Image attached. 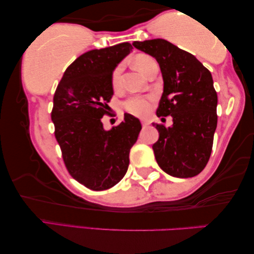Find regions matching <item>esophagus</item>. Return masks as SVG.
Instances as JSON below:
<instances>
[{
    "instance_id": "34e87169",
    "label": "esophagus",
    "mask_w": 254,
    "mask_h": 254,
    "mask_svg": "<svg viewBox=\"0 0 254 254\" xmlns=\"http://www.w3.org/2000/svg\"><path fill=\"white\" fill-rule=\"evenodd\" d=\"M142 125H143L144 127H146V126H148V125H149V122H148L147 119H142Z\"/></svg>"
}]
</instances>
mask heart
<instances>
[{"mask_svg":"<svg viewBox=\"0 0 254 254\" xmlns=\"http://www.w3.org/2000/svg\"><path fill=\"white\" fill-rule=\"evenodd\" d=\"M151 61H152L151 57L140 55L136 58L134 64L137 69L140 70L143 74H145L146 73L148 64ZM122 72H123V65H118L117 67L114 69V72H112L111 82H112V86H114L115 89L119 85ZM148 107H149V98L143 97V95H134V97L129 98L126 102H125V108H126L130 114H134L137 116L144 115L145 112L148 110Z\"/></svg>","mask_w":254,"mask_h":254,"instance_id":"obj_1","label":"heart"}]
</instances>
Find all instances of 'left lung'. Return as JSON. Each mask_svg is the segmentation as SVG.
<instances>
[{
  "label": "left lung",
  "instance_id": "obj_1",
  "mask_svg": "<svg viewBox=\"0 0 254 254\" xmlns=\"http://www.w3.org/2000/svg\"><path fill=\"white\" fill-rule=\"evenodd\" d=\"M134 47L154 57L163 77L157 117L171 116L173 125H155V159L165 173L191 178L208 162L217 127V93L211 74L192 54L164 39L135 41Z\"/></svg>",
  "mask_w": 254,
  "mask_h": 254
}]
</instances>
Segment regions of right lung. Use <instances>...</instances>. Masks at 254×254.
<instances>
[{
    "label": "right lung",
    "mask_w": 254,
    "mask_h": 254,
    "mask_svg": "<svg viewBox=\"0 0 254 254\" xmlns=\"http://www.w3.org/2000/svg\"><path fill=\"white\" fill-rule=\"evenodd\" d=\"M131 49L122 43L84 53L66 68L54 94L52 120L64 163L91 190L109 189L122 180L142 129L139 119L129 114L110 130L101 122L114 95L112 72Z\"/></svg>",
    "instance_id": "obj_1"
}]
</instances>
